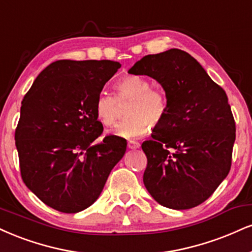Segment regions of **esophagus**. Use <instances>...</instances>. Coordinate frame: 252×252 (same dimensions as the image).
Returning a JSON list of instances; mask_svg holds the SVG:
<instances>
[{
	"label": "esophagus",
	"mask_w": 252,
	"mask_h": 252,
	"mask_svg": "<svg viewBox=\"0 0 252 252\" xmlns=\"http://www.w3.org/2000/svg\"><path fill=\"white\" fill-rule=\"evenodd\" d=\"M139 147H141V144H139L138 142H134V141L128 142V148H129V149L135 150V149H138Z\"/></svg>",
	"instance_id": "esophagus-1"
}]
</instances>
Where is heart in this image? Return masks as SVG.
<instances>
[{
  "label": "heart",
  "mask_w": 252,
  "mask_h": 252,
  "mask_svg": "<svg viewBox=\"0 0 252 252\" xmlns=\"http://www.w3.org/2000/svg\"><path fill=\"white\" fill-rule=\"evenodd\" d=\"M116 99L107 94L98 95L95 103V115L103 126H113L120 115L117 102L130 99L126 109L128 118L113 130V135L124 139L139 138L150 130L151 126H158L168 113V99L162 92L151 88L147 78L126 76L115 86Z\"/></svg>",
  "instance_id": "heart-1"
}]
</instances>
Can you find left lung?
<instances>
[{
  "label": "left lung",
  "mask_w": 252,
  "mask_h": 252,
  "mask_svg": "<svg viewBox=\"0 0 252 252\" xmlns=\"http://www.w3.org/2000/svg\"><path fill=\"white\" fill-rule=\"evenodd\" d=\"M162 86L168 113L142 149L147 190L175 210L197 207L213 195L231 166L236 126L228 96L190 54L169 49L129 69Z\"/></svg>",
  "instance_id": "8db88e82"
}]
</instances>
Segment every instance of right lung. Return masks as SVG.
Masks as SVG:
<instances>
[{
	"mask_svg": "<svg viewBox=\"0 0 252 252\" xmlns=\"http://www.w3.org/2000/svg\"><path fill=\"white\" fill-rule=\"evenodd\" d=\"M120 68L109 60L56 61L24 96L15 131L21 175L48 207L65 214L89 208L126 154L116 136L94 144L103 131L96 99Z\"/></svg>",
	"mask_w": 252,
	"mask_h": 252,
	"instance_id": "add662e5",
	"label": "right lung"
}]
</instances>
